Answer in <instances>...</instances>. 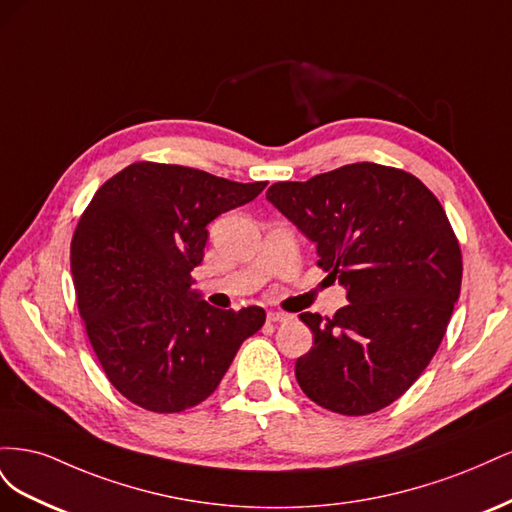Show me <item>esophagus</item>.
Instances as JSON below:
<instances>
[{
	"label": "esophagus",
	"instance_id": "obj_1",
	"mask_svg": "<svg viewBox=\"0 0 512 512\" xmlns=\"http://www.w3.org/2000/svg\"><path fill=\"white\" fill-rule=\"evenodd\" d=\"M292 316L290 314H284V312H269L267 314V320L269 322H286V320H290Z\"/></svg>",
	"mask_w": 512,
	"mask_h": 512
}]
</instances>
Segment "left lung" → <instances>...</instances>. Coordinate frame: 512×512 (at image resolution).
<instances>
[{
    "instance_id": "obj_1",
    "label": "left lung",
    "mask_w": 512,
    "mask_h": 512,
    "mask_svg": "<svg viewBox=\"0 0 512 512\" xmlns=\"http://www.w3.org/2000/svg\"><path fill=\"white\" fill-rule=\"evenodd\" d=\"M267 198L348 290L333 318L299 316L314 333L294 365L303 393L346 416L391 406L440 348L459 299L461 247L440 200L406 170L374 162L273 183Z\"/></svg>"
}]
</instances>
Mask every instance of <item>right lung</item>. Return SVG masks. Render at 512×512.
Instances as JSON below:
<instances>
[{"mask_svg":"<svg viewBox=\"0 0 512 512\" xmlns=\"http://www.w3.org/2000/svg\"><path fill=\"white\" fill-rule=\"evenodd\" d=\"M265 188L134 162L91 198L70 247L76 305L108 382L132 404L158 414L198 406L265 324L262 307L215 309L190 290L207 224Z\"/></svg>","mask_w":512,"mask_h":512,"instance_id":"right-lung-1","label":"right lung"}]
</instances>
